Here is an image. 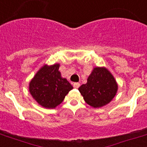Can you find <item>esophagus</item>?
Returning <instances> with one entry per match:
<instances>
[{
  "mask_svg": "<svg viewBox=\"0 0 147 147\" xmlns=\"http://www.w3.org/2000/svg\"><path fill=\"white\" fill-rule=\"evenodd\" d=\"M73 86L74 88H76V89H78V88L80 86V84H79V82H75L73 84Z\"/></svg>",
  "mask_w": 147,
  "mask_h": 147,
  "instance_id": "obj_1",
  "label": "esophagus"
}]
</instances>
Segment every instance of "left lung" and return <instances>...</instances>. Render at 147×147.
Masks as SVG:
<instances>
[{"instance_id": "1", "label": "left lung", "mask_w": 147, "mask_h": 147, "mask_svg": "<svg viewBox=\"0 0 147 147\" xmlns=\"http://www.w3.org/2000/svg\"><path fill=\"white\" fill-rule=\"evenodd\" d=\"M115 77L105 67H95L87 82L79 88L86 103L94 108L104 107L112 100L118 92Z\"/></svg>"}]
</instances>
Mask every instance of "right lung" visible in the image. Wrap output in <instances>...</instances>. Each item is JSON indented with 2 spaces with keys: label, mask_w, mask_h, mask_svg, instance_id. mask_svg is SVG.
Listing matches in <instances>:
<instances>
[{
  "label": "right lung",
  "mask_w": 147,
  "mask_h": 147,
  "mask_svg": "<svg viewBox=\"0 0 147 147\" xmlns=\"http://www.w3.org/2000/svg\"><path fill=\"white\" fill-rule=\"evenodd\" d=\"M60 64L44 65L37 71L29 84L32 98L45 108H55L62 103L73 86L59 71Z\"/></svg>",
  "instance_id": "right-lung-1"
}]
</instances>
